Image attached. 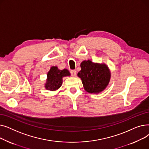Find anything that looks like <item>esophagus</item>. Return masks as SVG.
<instances>
[{
  "instance_id": "obj_1",
  "label": "esophagus",
  "mask_w": 149,
  "mask_h": 149,
  "mask_svg": "<svg viewBox=\"0 0 149 149\" xmlns=\"http://www.w3.org/2000/svg\"><path fill=\"white\" fill-rule=\"evenodd\" d=\"M70 74H71L72 76H73V77H75L76 76L77 71H76L75 70H71L70 71Z\"/></svg>"
}]
</instances>
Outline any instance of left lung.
<instances>
[{
    "mask_svg": "<svg viewBox=\"0 0 149 149\" xmlns=\"http://www.w3.org/2000/svg\"><path fill=\"white\" fill-rule=\"evenodd\" d=\"M81 70L78 76L81 79L86 91L89 93H99L108 85L111 72L104 64L94 63L90 60L83 61L80 65Z\"/></svg>",
    "mask_w": 149,
    "mask_h": 149,
    "instance_id": "1",
    "label": "left lung"
}]
</instances>
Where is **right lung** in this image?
Masks as SVG:
<instances>
[{
	"label": "right lung",
	"mask_w": 149,
	"mask_h": 149,
	"mask_svg": "<svg viewBox=\"0 0 149 149\" xmlns=\"http://www.w3.org/2000/svg\"><path fill=\"white\" fill-rule=\"evenodd\" d=\"M69 75L70 73L68 69L59 70L56 66L51 67L47 75L48 79L45 84L46 89L50 91L58 89L61 86L62 78Z\"/></svg>",
	"instance_id": "right-lung-1"
}]
</instances>
